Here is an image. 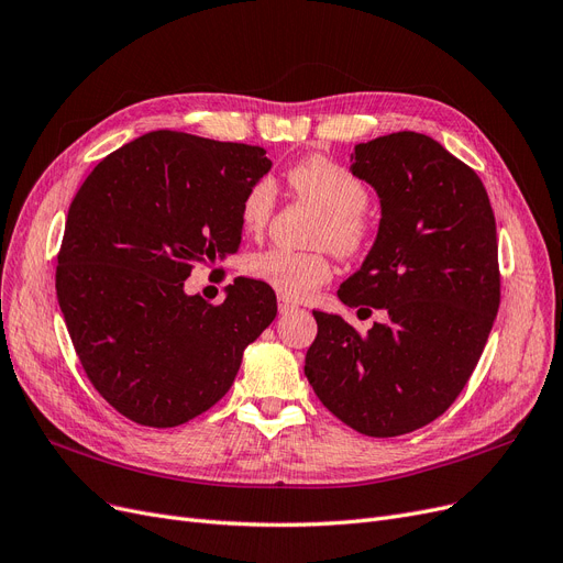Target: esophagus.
I'll return each instance as SVG.
<instances>
[{"mask_svg": "<svg viewBox=\"0 0 563 563\" xmlns=\"http://www.w3.org/2000/svg\"><path fill=\"white\" fill-rule=\"evenodd\" d=\"M277 307H279V313H282V317H288V313L298 311V302H294V300L286 298V296H279V300H277Z\"/></svg>", "mask_w": 563, "mask_h": 563, "instance_id": "obj_1", "label": "esophagus"}]
</instances>
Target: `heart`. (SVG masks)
Masks as SVG:
<instances>
[{
	"label": "heart",
	"mask_w": 563,
	"mask_h": 563,
	"mask_svg": "<svg viewBox=\"0 0 563 563\" xmlns=\"http://www.w3.org/2000/svg\"><path fill=\"white\" fill-rule=\"evenodd\" d=\"M288 185L325 212L319 233L321 242H328L334 252L344 256L355 254L363 246L367 231L360 214L367 208L369 196L355 175L323 156H311L290 168ZM275 198L277 189L267 177L246 189L240 206V221L246 233L256 235L267 227L275 210ZM246 273L286 298H305L330 279L332 267L321 252L273 246V250L256 252L246 258Z\"/></svg>",
	"instance_id": "1"
}]
</instances>
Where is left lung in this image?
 Returning <instances> with one entry per match:
<instances>
[{
    "instance_id": "1",
    "label": "left lung",
    "mask_w": 563,
    "mask_h": 563,
    "mask_svg": "<svg viewBox=\"0 0 563 563\" xmlns=\"http://www.w3.org/2000/svg\"><path fill=\"white\" fill-rule=\"evenodd\" d=\"M351 162L376 191L380 221L336 296L386 309L388 321L360 334L313 311L305 376L328 411L386 439L439 418L474 374L499 311L497 223L481 177L424 133L360 143Z\"/></svg>"
}]
</instances>
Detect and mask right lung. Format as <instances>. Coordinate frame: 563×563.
I'll use <instances>...</instances> for the list:
<instances>
[{
  "mask_svg": "<svg viewBox=\"0 0 563 563\" xmlns=\"http://www.w3.org/2000/svg\"><path fill=\"white\" fill-rule=\"evenodd\" d=\"M269 168L263 147L152 131L78 189L57 300L87 378L129 420L175 427L214 407L275 321L263 282L238 277L217 307L185 290L196 265L238 254L242 198Z\"/></svg>",
  "mask_w": 563,
  "mask_h": 563,
  "instance_id": "1",
  "label": "right lung"
}]
</instances>
